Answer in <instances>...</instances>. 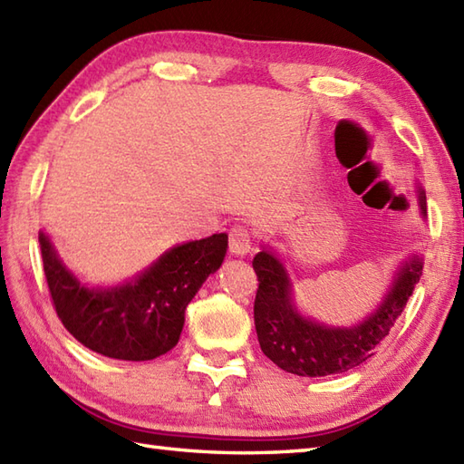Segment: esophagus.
<instances>
[{
	"label": "esophagus",
	"mask_w": 464,
	"mask_h": 464,
	"mask_svg": "<svg viewBox=\"0 0 464 464\" xmlns=\"http://www.w3.org/2000/svg\"><path fill=\"white\" fill-rule=\"evenodd\" d=\"M229 249L237 256L249 255L253 249L251 231L243 227V225H235V227L229 231Z\"/></svg>",
	"instance_id": "34e87169"
}]
</instances>
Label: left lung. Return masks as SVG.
I'll return each instance as SVG.
<instances>
[{
	"label": "left lung",
	"instance_id": "8db88e82",
	"mask_svg": "<svg viewBox=\"0 0 464 464\" xmlns=\"http://www.w3.org/2000/svg\"><path fill=\"white\" fill-rule=\"evenodd\" d=\"M417 206L425 218L427 198L421 188L417 189ZM253 268L258 278L255 328L263 353L288 373L322 378L348 372L372 358L413 295L423 256L411 255L403 261L378 308L353 326H328L300 314L293 281L273 249L263 246L253 258Z\"/></svg>",
	"mask_w": 464,
	"mask_h": 464
}]
</instances>
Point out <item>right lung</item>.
Masks as SVG:
<instances>
[{"mask_svg": "<svg viewBox=\"0 0 464 464\" xmlns=\"http://www.w3.org/2000/svg\"><path fill=\"white\" fill-rule=\"evenodd\" d=\"M39 245L63 326L84 348L106 358L146 362L178 343L188 304L223 263L227 235L171 246L132 281L116 286L82 285L64 266L47 233H39Z\"/></svg>", "mask_w": 464, "mask_h": 464, "instance_id": "obj_1", "label": "right lung"}]
</instances>
